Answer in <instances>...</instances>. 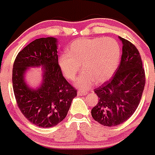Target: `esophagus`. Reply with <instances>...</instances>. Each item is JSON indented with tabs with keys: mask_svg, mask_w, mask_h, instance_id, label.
I'll return each instance as SVG.
<instances>
[{
	"mask_svg": "<svg viewBox=\"0 0 155 155\" xmlns=\"http://www.w3.org/2000/svg\"><path fill=\"white\" fill-rule=\"evenodd\" d=\"M87 94L86 91H78V96H84Z\"/></svg>",
	"mask_w": 155,
	"mask_h": 155,
	"instance_id": "1",
	"label": "esophagus"
}]
</instances>
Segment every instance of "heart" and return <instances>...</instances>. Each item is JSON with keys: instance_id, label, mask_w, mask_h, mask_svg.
I'll use <instances>...</instances> for the list:
<instances>
[{"instance_id": "b5f03b06", "label": "heart", "mask_w": 155, "mask_h": 155, "mask_svg": "<svg viewBox=\"0 0 155 155\" xmlns=\"http://www.w3.org/2000/svg\"><path fill=\"white\" fill-rule=\"evenodd\" d=\"M68 51L60 55L58 64L69 80L76 78L82 64L84 71L75 82L79 88H88L95 81L101 84L108 81L120 62V45L110 38L75 40L69 45Z\"/></svg>"}]
</instances>
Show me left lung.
Here are the masks:
<instances>
[{
	"mask_svg": "<svg viewBox=\"0 0 155 155\" xmlns=\"http://www.w3.org/2000/svg\"><path fill=\"white\" fill-rule=\"evenodd\" d=\"M122 42L120 63L115 75L96 88L99 101L91 110L96 121L104 126H116L131 117L140 103L145 84V74L136 47L118 37Z\"/></svg>",
	"mask_w": 155,
	"mask_h": 155,
	"instance_id": "8db88e82",
	"label": "left lung"
}]
</instances>
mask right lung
I'll use <instances>...</instances> for the list:
<instances>
[{
	"mask_svg": "<svg viewBox=\"0 0 155 155\" xmlns=\"http://www.w3.org/2000/svg\"><path fill=\"white\" fill-rule=\"evenodd\" d=\"M58 39L35 40L18 53L13 65V90L18 107L40 127L57 125L66 117L77 91L67 81L58 64ZM30 67H41L42 80L32 88L25 78Z\"/></svg>",
	"mask_w": 155,
	"mask_h": 155,
	"instance_id": "right-lung-1",
	"label": "right lung"
}]
</instances>
